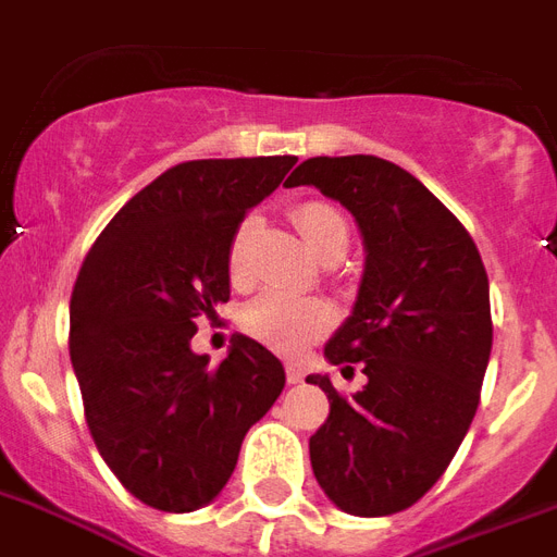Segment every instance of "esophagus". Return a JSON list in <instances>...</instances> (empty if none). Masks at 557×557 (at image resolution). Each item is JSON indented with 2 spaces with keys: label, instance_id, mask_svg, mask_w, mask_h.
<instances>
[{
  "label": "esophagus",
  "instance_id": "obj_1",
  "mask_svg": "<svg viewBox=\"0 0 557 557\" xmlns=\"http://www.w3.org/2000/svg\"><path fill=\"white\" fill-rule=\"evenodd\" d=\"M305 379V370L299 363H287V382L290 384H299Z\"/></svg>",
  "mask_w": 557,
  "mask_h": 557
}]
</instances>
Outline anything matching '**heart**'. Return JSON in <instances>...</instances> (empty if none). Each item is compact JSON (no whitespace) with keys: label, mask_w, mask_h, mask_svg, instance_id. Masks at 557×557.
I'll return each mask as SVG.
<instances>
[{"label":"heart","mask_w":557,"mask_h":557,"mask_svg":"<svg viewBox=\"0 0 557 557\" xmlns=\"http://www.w3.org/2000/svg\"><path fill=\"white\" fill-rule=\"evenodd\" d=\"M294 223L302 234L305 246L311 249L320 261H341L346 246H349V225L343 214L329 202H302L294 211ZM258 220L252 214L244 216L234 225L232 240H228V278L237 287L252 282V237ZM332 325V311L320 299H299V296L282 294V290H267L258 299L246 305L244 329L258 337L275 352L294 355L302 352L305 346L320 341Z\"/></svg>","instance_id":"b5f03b06"}]
</instances>
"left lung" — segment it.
<instances>
[{
	"mask_svg": "<svg viewBox=\"0 0 557 557\" xmlns=\"http://www.w3.org/2000/svg\"><path fill=\"white\" fill-rule=\"evenodd\" d=\"M311 184L358 223L363 275L352 313L325 343L329 363L367 384L311 437L325 496L355 517L405 511L432 491L470 429L491 361V284L455 214L403 166L375 154L308 158L287 187Z\"/></svg>",
	"mask_w": 557,
	"mask_h": 557,
	"instance_id": "1",
	"label": "left lung"
}]
</instances>
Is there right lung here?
<instances>
[{
	"label": "right lung",
	"instance_id": "1",
	"mask_svg": "<svg viewBox=\"0 0 557 557\" xmlns=\"http://www.w3.org/2000/svg\"><path fill=\"white\" fill-rule=\"evenodd\" d=\"M294 154L187 161L132 196L87 252L70 299V358L96 449L132 496L187 513L232 479L246 432L284 391L267 346L234 334L220 367L190 349L228 302V240Z\"/></svg>",
	"mask_w": 557,
	"mask_h": 557
}]
</instances>
